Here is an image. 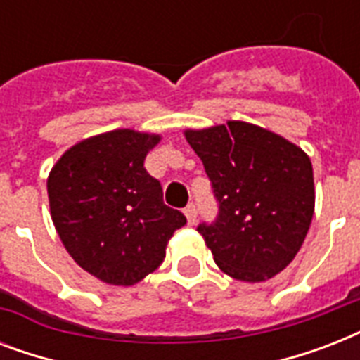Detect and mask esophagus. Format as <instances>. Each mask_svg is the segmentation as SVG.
Segmentation results:
<instances>
[{"instance_id": "obj_1", "label": "esophagus", "mask_w": 360, "mask_h": 360, "mask_svg": "<svg viewBox=\"0 0 360 360\" xmlns=\"http://www.w3.org/2000/svg\"><path fill=\"white\" fill-rule=\"evenodd\" d=\"M185 217H186V220H188V224H191V226L196 224L198 211H196V205H194V203H191V205H186Z\"/></svg>"}]
</instances>
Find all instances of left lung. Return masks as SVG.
<instances>
[{"label":"left lung","mask_w":360,"mask_h":360,"mask_svg":"<svg viewBox=\"0 0 360 360\" xmlns=\"http://www.w3.org/2000/svg\"><path fill=\"white\" fill-rule=\"evenodd\" d=\"M219 202V219L200 224L220 271L263 282L284 271L314 217L312 162L301 147L245 121L185 130Z\"/></svg>","instance_id":"8db88e82"}]
</instances>
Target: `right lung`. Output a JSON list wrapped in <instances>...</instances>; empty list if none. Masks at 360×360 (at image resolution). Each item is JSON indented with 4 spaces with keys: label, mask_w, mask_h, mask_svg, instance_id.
Listing matches in <instances>:
<instances>
[{
    "label": "right lung",
    "mask_w": 360,
    "mask_h": 360,
    "mask_svg": "<svg viewBox=\"0 0 360 360\" xmlns=\"http://www.w3.org/2000/svg\"><path fill=\"white\" fill-rule=\"evenodd\" d=\"M158 141L132 129L103 132L67 149L48 175L59 239L84 271L110 285H134L158 269L174 231L186 224L143 168Z\"/></svg>",
    "instance_id": "right-lung-1"
}]
</instances>
